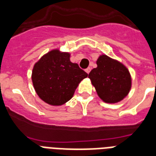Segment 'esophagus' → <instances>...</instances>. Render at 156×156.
I'll return each instance as SVG.
<instances>
[{
    "label": "esophagus",
    "instance_id": "obj_1",
    "mask_svg": "<svg viewBox=\"0 0 156 156\" xmlns=\"http://www.w3.org/2000/svg\"><path fill=\"white\" fill-rule=\"evenodd\" d=\"M90 70H91V68H90V67H88L87 69H86V72H87V73H89L90 72Z\"/></svg>",
    "mask_w": 156,
    "mask_h": 156
}]
</instances>
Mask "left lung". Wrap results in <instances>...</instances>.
<instances>
[{
	"label": "left lung",
	"instance_id": "left-lung-1",
	"mask_svg": "<svg viewBox=\"0 0 156 156\" xmlns=\"http://www.w3.org/2000/svg\"><path fill=\"white\" fill-rule=\"evenodd\" d=\"M97 67L90 71L91 80L98 95L104 102L117 103L128 95L131 88V78L126 66L102 55L98 58Z\"/></svg>",
	"mask_w": 156,
	"mask_h": 156
}]
</instances>
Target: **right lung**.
<instances>
[{"mask_svg":"<svg viewBox=\"0 0 156 156\" xmlns=\"http://www.w3.org/2000/svg\"><path fill=\"white\" fill-rule=\"evenodd\" d=\"M69 53L52 50L35 63L32 83L37 95L51 105H62L73 97L81 81L88 74L78 64L72 63Z\"/></svg>","mask_w":156,"mask_h":156,"instance_id":"obj_1","label":"right lung"}]
</instances>
